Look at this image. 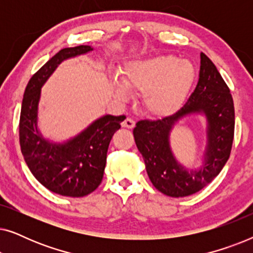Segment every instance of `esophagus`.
<instances>
[{
    "mask_svg": "<svg viewBox=\"0 0 253 253\" xmlns=\"http://www.w3.org/2000/svg\"><path fill=\"white\" fill-rule=\"evenodd\" d=\"M134 124H136L134 123V121L132 119H129V117H127V119H126L122 123H121V126H122L123 127H126V129H133Z\"/></svg>",
    "mask_w": 253,
    "mask_h": 253,
    "instance_id": "obj_1",
    "label": "esophagus"
}]
</instances>
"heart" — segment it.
Instances as JSON below:
<instances>
[{
  "label": "heart",
  "mask_w": 253,
  "mask_h": 253,
  "mask_svg": "<svg viewBox=\"0 0 253 253\" xmlns=\"http://www.w3.org/2000/svg\"><path fill=\"white\" fill-rule=\"evenodd\" d=\"M196 77L190 61L160 55L129 62L121 72V83L112 82L116 98L126 99L127 91L143 93L145 112L153 117L170 116L184 105Z\"/></svg>",
  "instance_id": "heart-1"
}]
</instances>
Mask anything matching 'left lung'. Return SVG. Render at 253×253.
<instances>
[{
	"label": "left lung",
	"instance_id": "1",
	"mask_svg": "<svg viewBox=\"0 0 253 253\" xmlns=\"http://www.w3.org/2000/svg\"><path fill=\"white\" fill-rule=\"evenodd\" d=\"M206 119L207 146L198 168H188L174 157L170 145L173 126L185 117ZM233 96L212 61L200 53L199 78L185 105L174 115L158 121H139L133 129L152 184L169 197H186L209 185L226 165L234 139Z\"/></svg>",
	"mask_w": 253,
	"mask_h": 253
}]
</instances>
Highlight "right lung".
Wrapping results in <instances>:
<instances>
[{
  "instance_id": "add662e5",
  "label": "right lung",
  "mask_w": 253,
  "mask_h": 253,
  "mask_svg": "<svg viewBox=\"0 0 253 253\" xmlns=\"http://www.w3.org/2000/svg\"><path fill=\"white\" fill-rule=\"evenodd\" d=\"M93 50L88 44L63 48L30 79L24 92L19 120V143L24 160L34 177L51 192L84 197L102 181L107 151L126 116L103 115L64 141L48 139L38 126L41 88L65 60Z\"/></svg>"
}]
</instances>
